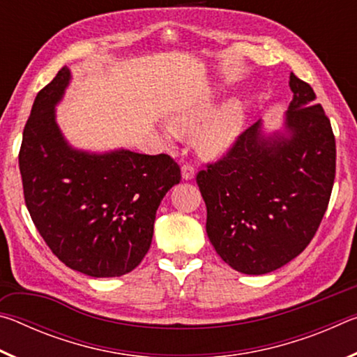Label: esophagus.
Listing matches in <instances>:
<instances>
[{
    "label": "esophagus",
    "mask_w": 357,
    "mask_h": 357,
    "mask_svg": "<svg viewBox=\"0 0 357 357\" xmlns=\"http://www.w3.org/2000/svg\"><path fill=\"white\" fill-rule=\"evenodd\" d=\"M181 172H183V179L185 181H190L195 178V168L190 164H184L183 168H181Z\"/></svg>",
    "instance_id": "esophagus-1"
}]
</instances>
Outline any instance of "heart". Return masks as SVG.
<instances>
[{"instance_id": "obj_1", "label": "heart", "mask_w": 357, "mask_h": 357, "mask_svg": "<svg viewBox=\"0 0 357 357\" xmlns=\"http://www.w3.org/2000/svg\"><path fill=\"white\" fill-rule=\"evenodd\" d=\"M209 110L206 102L178 108L170 114L168 128L176 135H187L200 124ZM243 107L238 100H228L204 119L195 134V146L204 155H217L225 151L238 137L243 126Z\"/></svg>"}]
</instances>
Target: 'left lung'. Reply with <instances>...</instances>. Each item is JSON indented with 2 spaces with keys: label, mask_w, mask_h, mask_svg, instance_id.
Returning <instances> with one entry per match:
<instances>
[{
  "label": "left lung",
  "mask_w": 357,
  "mask_h": 357,
  "mask_svg": "<svg viewBox=\"0 0 357 357\" xmlns=\"http://www.w3.org/2000/svg\"><path fill=\"white\" fill-rule=\"evenodd\" d=\"M289 88L283 134L264 135L258 121L197 174L211 244L243 274H268L298 257L315 236L334 185L331 121L309 83L291 74Z\"/></svg>",
  "instance_id": "8db88e82"
}]
</instances>
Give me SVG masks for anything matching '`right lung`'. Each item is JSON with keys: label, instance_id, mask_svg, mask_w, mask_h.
<instances>
[{"label": "right lung", "instance_id": "obj_1", "mask_svg": "<svg viewBox=\"0 0 357 357\" xmlns=\"http://www.w3.org/2000/svg\"><path fill=\"white\" fill-rule=\"evenodd\" d=\"M69 82L64 66L36 96L19 153L23 195L40 236L68 268L119 277L148 253L157 208L181 170L168 154L72 148L55 119Z\"/></svg>", "mask_w": 357, "mask_h": 357}]
</instances>
